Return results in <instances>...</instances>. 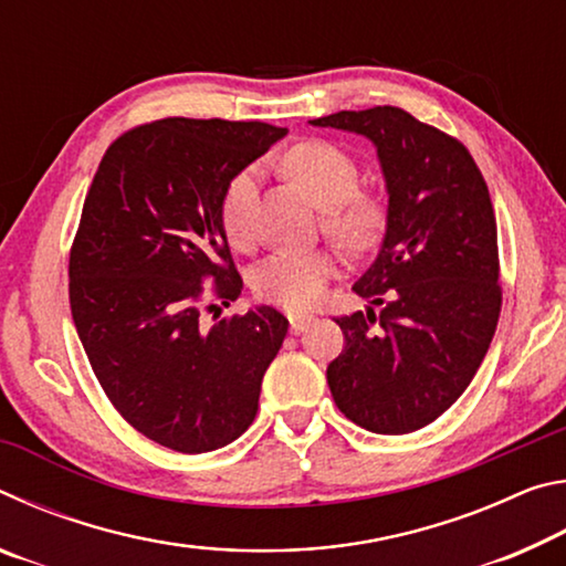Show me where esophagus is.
Listing matches in <instances>:
<instances>
[{"label": "esophagus", "mask_w": 566, "mask_h": 566, "mask_svg": "<svg viewBox=\"0 0 566 566\" xmlns=\"http://www.w3.org/2000/svg\"><path fill=\"white\" fill-rule=\"evenodd\" d=\"M312 322H314V319L306 317V314H290V329H292L294 334H302V332L310 329Z\"/></svg>", "instance_id": "obj_1"}]
</instances>
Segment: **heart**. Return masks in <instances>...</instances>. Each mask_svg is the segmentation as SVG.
Segmentation results:
<instances>
[{
    "label": "heart",
    "instance_id": "obj_1",
    "mask_svg": "<svg viewBox=\"0 0 566 566\" xmlns=\"http://www.w3.org/2000/svg\"><path fill=\"white\" fill-rule=\"evenodd\" d=\"M284 169L322 209V229L332 242L347 252H361L379 237L385 209L377 197L357 191L359 169L347 151L327 142H302L284 155ZM254 189L256 169L247 167L232 177L222 197L224 234L239 249L254 242ZM332 272L334 260L324 249H310V252L282 249L254 266L252 290L262 300L300 312L317 304Z\"/></svg>",
    "mask_w": 566,
    "mask_h": 566
}]
</instances>
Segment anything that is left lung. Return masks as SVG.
Here are the masks:
<instances>
[{
  "mask_svg": "<svg viewBox=\"0 0 566 566\" xmlns=\"http://www.w3.org/2000/svg\"><path fill=\"white\" fill-rule=\"evenodd\" d=\"M367 137L387 187L381 247L352 292L367 314L337 317L327 367L339 411L375 434L427 427L474 379L502 310L490 189L462 142L399 107L312 119Z\"/></svg>",
  "mask_w": 566,
  "mask_h": 566,
  "instance_id": "8db88e82",
  "label": "left lung"
}]
</instances>
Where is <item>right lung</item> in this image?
<instances>
[{
  "label": "right lung",
  "instance_id": "1",
  "mask_svg": "<svg viewBox=\"0 0 566 566\" xmlns=\"http://www.w3.org/2000/svg\"><path fill=\"white\" fill-rule=\"evenodd\" d=\"M284 134L264 122H151L114 142L84 199L70 254L76 334L114 409L181 454L247 432L290 327L264 304L202 322L205 282L222 304L244 286L222 227L224 189Z\"/></svg>",
  "mask_w": 566,
  "mask_h": 566
}]
</instances>
